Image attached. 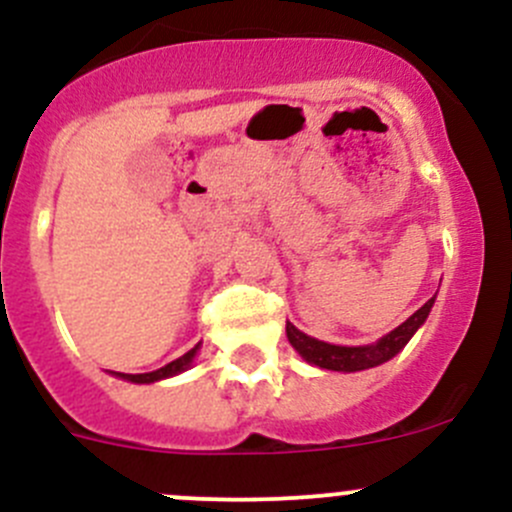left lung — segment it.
<instances>
[{
  "mask_svg": "<svg viewBox=\"0 0 512 512\" xmlns=\"http://www.w3.org/2000/svg\"><path fill=\"white\" fill-rule=\"evenodd\" d=\"M433 302H436V297L428 299L421 309H416V312L411 314L404 324H399L394 332L381 337L376 344H366V347H339V344L319 342V339L307 337L304 332H299L292 322H287V339L304 361L319 366V369L364 371L371 369V366H379L384 364V361L394 359V356L409 344V339L414 337L416 329L426 322Z\"/></svg>",
  "mask_w": 512,
  "mask_h": 512,
  "instance_id": "left-lung-1",
  "label": "left lung"
}]
</instances>
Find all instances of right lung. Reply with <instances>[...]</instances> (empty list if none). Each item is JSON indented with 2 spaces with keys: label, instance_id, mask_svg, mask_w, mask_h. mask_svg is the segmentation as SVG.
Instances as JSON below:
<instances>
[{
  "label": "right lung",
  "instance_id": "obj_1",
  "mask_svg": "<svg viewBox=\"0 0 512 512\" xmlns=\"http://www.w3.org/2000/svg\"><path fill=\"white\" fill-rule=\"evenodd\" d=\"M198 349H200V344H195V347L190 349L188 354L178 356V359H175V361H170V364L160 366V369H156V371H148V374H121V371H113V374L121 376V379H126V381H133V384H153V381L168 379V376H175V374H180V371L188 369V366L193 364V359H195V354H198Z\"/></svg>",
  "mask_w": 512,
  "mask_h": 512
}]
</instances>
